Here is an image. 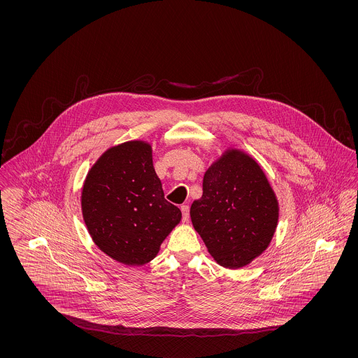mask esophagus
Returning <instances> with one entry per match:
<instances>
[{
	"instance_id": "obj_1",
	"label": "esophagus",
	"mask_w": 358,
	"mask_h": 358,
	"mask_svg": "<svg viewBox=\"0 0 358 358\" xmlns=\"http://www.w3.org/2000/svg\"><path fill=\"white\" fill-rule=\"evenodd\" d=\"M181 213H182V222H187L189 220V206L187 205L181 206Z\"/></svg>"
}]
</instances>
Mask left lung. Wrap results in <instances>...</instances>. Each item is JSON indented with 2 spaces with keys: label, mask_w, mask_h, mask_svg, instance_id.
I'll return each instance as SVG.
<instances>
[{
  "label": "left lung",
  "mask_w": 358,
  "mask_h": 358,
  "mask_svg": "<svg viewBox=\"0 0 358 358\" xmlns=\"http://www.w3.org/2000/svg\"><path fill=\"white\" fill-rule=\"evenodd\" d=\"M279 206L254 158L227 150L206 171L203 196L190 206L194 229L212 257L225 268L251 263L270 244Z\"/></svg>",
  "instance_id": "left-lung-1"
}]
</instances>
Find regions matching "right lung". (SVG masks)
I'll use <instances>...</instances> for the list:
<instances>
[{"instance_id":"add662e5","label":"right lung","mask_w":358,"mask_h":358,"mask_svg":"<svg viewBox=\"0 0 358 358\" xmlns=\"http://www.w3.org/2000/svg\"><path fill=\"white\" fill-rule=\"evenodd\" d=\"M152 146L130 141L102 154L88 171L82 212L94 243L127 266L149 263L181 220V210L165 200L155 174Z\"/></svg>"}]
</instances>
